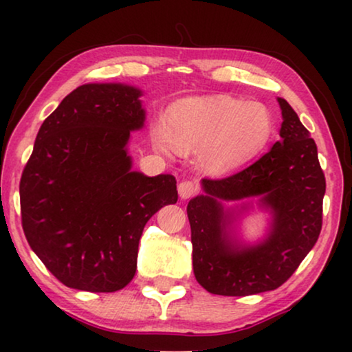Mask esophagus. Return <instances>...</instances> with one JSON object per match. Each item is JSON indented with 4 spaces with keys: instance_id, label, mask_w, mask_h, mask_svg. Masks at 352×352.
I'll use <instances>...</instances> for the list:
<instances>
[{
    "instance_id": "obj_1",
    "label": "esophagus",
    "mask_w": 352,
    "mask_h": 352,
    "mask_svg": "<svg viewBox=\"0 0 352 352\" xmlns=\"http://www.w3.org/2000/svg\"><path fill=\"white\" fill-rule=\"evenodd\" d=\"M196 191H198V186L195 185V182H190V180H184L180 182L179 185V196L182 199H188L193 196Z\"/></svg>"
}]
</instances>
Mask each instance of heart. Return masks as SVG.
<instances>
[{"label": "heart", "instance_id": "heart-1", "mask_svg": "<svg viewBox=\"0 0 352 352\" xmlns=\"http://www.w3.org/2000/svg\"><path fill=\"white\" fill-rule=\"evenodd\" d=\"M269 107L228 95L190 96L175 102L167 125L156 124L153 143L164 154H198L209 175H225L252 161L274 137Z\"/></svg>", "mask_w": 352, "mask_h": 352}]
</instances>
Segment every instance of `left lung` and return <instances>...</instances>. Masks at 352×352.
<instances>
[{
    "label": "left lung",
    "instance_id": "8db88e82",
    "mask_svg": "<svg viewBox=\"0 0 352 352\" xmlns=\"http://www.w3.org/2000/svg\"><path fill=\"white\" fill-rule=\"evenodd\" d=\"M280 142L245 170L222 180H201L203 195L190 199L193 270L204 289L220 296H248L278 288L292 277L322 230L325 175L316 142L283 98ZM271 214L266 236L254 245L237 235L252 208ZM243 200L233 208L223 202Z\"/></svg>",
    "mask_w": 352,
    "mask_h": 352
}]
</instances>
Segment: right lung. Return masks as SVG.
<instances>
[{
	"mask_svg": "<svg viewBox=\"0 0 352 352\" xmlns=\"http://www.w3.org/2000/svg\"><path fill=\"white\" fill-rule=\"evenodd\" d=\"M143 91L85 83L41 124L23 168L22 227L32 251L65 287L112 293L132 282L143 228L175 204L170 173L133 170L130 132L144 127Z\"/></svg>",
	"mask_w": 352,
	"mask_h": 352,
	"instance_id": "add662e5",
	"label": "right lung"
}]
</instances>
